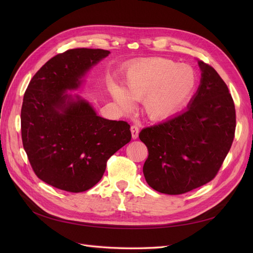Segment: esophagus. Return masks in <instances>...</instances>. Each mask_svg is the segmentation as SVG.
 Wrapping results in <instances>:
<instances>
[{
  "label": "esophagus",
  "instance_id": "esophagus-1",
  "mask_svg": "<svg viewBox=\"0 0 253 253\" xmlns=\"http://www.w3.org/2000/svg\"><path fill=\"white\" fill-rule=\"evenodd\" d=\"M131 133H132V138L136 139L138 137L139 134V127L137 126H131Z\"/></svg>",
  "mask_w": 253,
  "mask_h": 253
}]
</instances>
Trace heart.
<instances>
[{"label": "heart", "instance_id": "1", "mask_svg": "<svg viewBox=\"0 0 253 253\" xmlns=\"http://www.w3.org/2000/svg\"><path fill=\"white\" fill-rule=\"evenodd\" d=\"M125 87L111 84L112 96L124 111L142 100L144 114L155 121L170 118L189 103L197 86L192 67L166 58L139 60L127 67Z\"/></svg>", "mask_w": 253, "mask_h": 253}]
</instances>
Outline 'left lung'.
<instances>
[{"label":"left lung","mask_w":253,"mask_h":253,"mask_svg":"<svg viewBox=\"0 0 253 253\" xmlns=\"http://www.w3.org/2000/svg\"><path fill=\"white\" fill-rule=\"evenodd\" d=\"M198 66L201 84L187 111L139 133L149 151L144 178L160 193L178 195L212 180L233 142V99L212 66Z\"/></svg>","instance_id":"left-lung-1"}]
</instances>
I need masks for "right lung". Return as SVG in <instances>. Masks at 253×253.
Returning <instances> with one entry per match:
<instances>
[{
    "instance_id": "right-lung-1",
    "label": "right lung",
    "mask_w": 253,
    "mask_h": 253,
    "mask_svg": "<svg viewBox=\"0 0 253 253\" xmlns=\"http://www.w3.org/2000/svg\"><path fill=\"white\" fill-rule=\"evenodd\" d=\"M109 50L75 48L48 60L23 98V147L36 175L67 192H83L102 178L108 159L132 138L126 121L98 116L78 89Z\"/></svg>"
}]
</instances>
